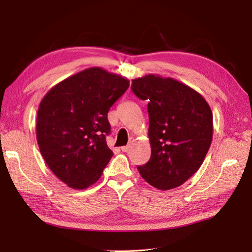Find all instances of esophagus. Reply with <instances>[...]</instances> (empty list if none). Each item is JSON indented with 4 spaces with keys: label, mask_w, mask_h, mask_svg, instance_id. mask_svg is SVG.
Instances as JSON below:
<instances>
[{
    "label": "esophagus",
    "mask_w": 252,
    "mask_h": 252,
    "mask_svg": "<svg viewBox=\"0 0 252 252\" xmlns=\"http://www.w3.org/2000/svg\"><path fill=\"white\" fill-rule=\"evenodd\" d=\"M133 142H134V141H130L129 142V144H127V145L126 146H122L121 147V151L123 152V153H126V152H129L130 151V148L132 147V145H133Z\"/></svg>",
    "instance_id": "34e87169"
}]
</instances>
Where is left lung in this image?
<instances>
[{"mask_svg":"<svg viewBox=\"0 0 252 252\" xmlns=\"http://www.w3.org/2000/svg\"><path fill=\"white\" fill-rule=\"evenodd\" d=\"M131 89L148 103L152 155L146 164L137 167L138 172L158 189L179 187L197 172L210 148V106L189 85L158 74L133 79Z\"/></svg>","mask_w":252,"mask_h":252,"instance_id":"1","label":"left lung"}]
</instances>
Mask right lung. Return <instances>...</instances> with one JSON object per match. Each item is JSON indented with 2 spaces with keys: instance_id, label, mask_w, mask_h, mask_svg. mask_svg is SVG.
<instances>
[{
  "instance_id": "obj_1",
  "label": "right lung",
  "mask_w": 252,
  "mask_h": 252,
  "mask_svg": "<svg viewBox=\"0 0 252 252\" xmlns=\"http://www.w3.org/2000/svg\"><path fill=\"white\" fill-rule=\"evenodd\" d=\"M129 87L125 77L91 67L57 83L42 98L37 145L52 172L70 189H88L103 174L114 155L106 143L107 114Z\"/></svg>"
}]
</instances>
